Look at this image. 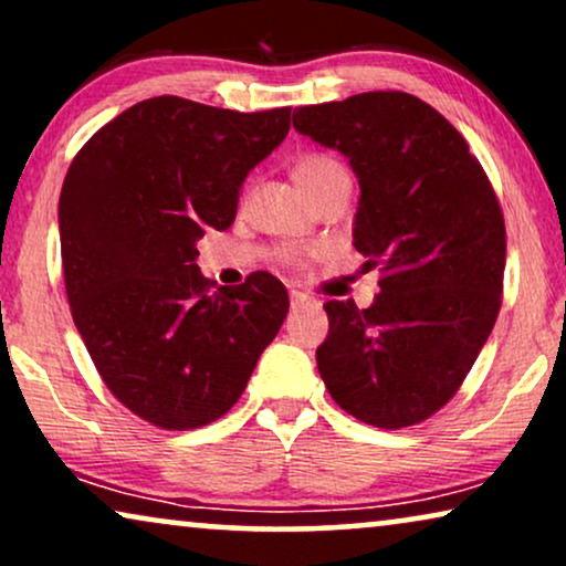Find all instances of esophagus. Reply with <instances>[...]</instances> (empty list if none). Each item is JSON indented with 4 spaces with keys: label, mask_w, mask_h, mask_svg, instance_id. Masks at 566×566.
Instances as JSON below:
<instances>
[{
    "label": "esophagus",
    "mask_w": 566,
    "mask_h": 566,
    "mask_svg": "<svg viewBox=\"0 0 566 566\" xmlns=\"http://www.w3.org/2000/svg\"><path fill=\"white\" fill-rule=\"evenodd\" d=\"M291 306H293V308L319 306V301L312 298V296H306V293H301V291H291Z\"/></svg>",
    "instance_id": "34e87169"
}]
</instances>
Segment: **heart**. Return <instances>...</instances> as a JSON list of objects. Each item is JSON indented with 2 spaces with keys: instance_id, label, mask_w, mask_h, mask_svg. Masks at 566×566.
<instances>
[{
  "instance_id": "b5f03b06",
  "label": "heart",
  "mask_w": 566,
  "mask_h": 566,
  "mask_svg": "<svg viewBox=\"0 0 566 566\" xmlns=\"http://www.w3.org/2000/svg\"><path fill=\"white\" fill-rule=\"evenodd\" d=\"M343 177H347L345 167L337 159L327 157V154H308V157H301L296 161V180L312 198L322 196L329 185L343 180Z\"/></svg>"
}]
</instances>
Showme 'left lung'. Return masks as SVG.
Returning a JSON list of instances; mask_svg holds the SVG:
<instances>
[{"instance_id": "8db88e82", "label": "left lung", "mask_w": 566, "mask_h": 566, "mask_svg": "<svg viewBox=\"0 0 566 566\" xmlns=\"http://www.w3.org/2000/svg\"><path fill=\"white\" fill-rule=\"evenodd\" d=\"M293 128L350 159L353 244L381 268L368 308L327 301L316 368L347 415L399 430L459 391L500 314L505 221L467 138L407 92L293 111Z\"/></svg>"}]
</instances>
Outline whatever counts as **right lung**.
<instances>
[{"label": "right lung", "instance_id": "1", "mask_svg": "<svg viewBox=\"0 0 566 566\" xmlns=\"http://www.w3.org/2000/svg\"><path fill=\"white\" fill-rule=\"evenodd\" d=\"M291 107L237 113L161 95L97 130L59 198L69 306L113 397L165 430L219 420L289 314L270 273L200 275L198 239L234 223L239 190Z\"/></svg>", "mask_w": 566, "mask_h": 566}]
</instances>
